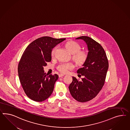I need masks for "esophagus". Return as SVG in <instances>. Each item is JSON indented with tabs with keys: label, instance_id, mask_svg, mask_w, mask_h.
I'll return each instance as SVG.
<instances>
[{
	"label": "esophagus",
	"instance_id": "34e87169",
	"mask_svg": "<svg viewBox=\"0 0 130 130\" xmlns=\"http://www.w3.org/2000/svg\"><path fill=\"white\" fill-rule=\"evenodd\" d=\"M64 76V75L63 74H59V78H60V77H63Z\"/></svg>",
	"mask_w": 130,
	"mask_h": 130
}]
</instances>
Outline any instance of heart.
Here are the masks:
<instances>
[{"mask_svg":"<svg viewBox=\"0 0 130 130\" xmlns=\"http://www.w3.org/2000/svg\"><path fill=\"white\" fill-rule=\"evenodd\" d=\"M65 47L73 55V59L77 64L81 65L84 63L87 58V53L86 52L80 51V46L79 44L74 41H69L65 44ZM57 49V47H54L51 51V55L54 56L55 52ZM74 66L71 62L63 63L60 64L58 66L59 71L63 73H66L69 70L73 69Z\"/></svg>","mask_w":130,"mask_h":130,"instance_id":"obj_1","label":"heart"}]
</instances>
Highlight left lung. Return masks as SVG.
Listing matches in <instances>:
<instances>
[{
	"instance_id": "obj_1",
	"label": "left lung",
	"mask_w": 130,
	"mask_h": 130,
	"mask_svg": "<svg viewBox=\"0 0 130 130\" xmlns=\"http://www.w3.org/2000/svg\"><path fill=\"white\" fill-rule=\"evenodd\" d=\"M76 39H83L85 42L88 53L83 68L77 71V73L84 78L79 81L72 77L73 80L69 89L71 96L76 101L86 102L95 98L102 90L109 63L103 48L94 39L87 36H81Z\"/></svg>"
}]
</instances>
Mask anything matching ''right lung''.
<instances>
[{
  "label": "right lung",
  "instance_id": "add662e5",
  "mask_svg": "<svg viewBox=\"0 0 130 130\" xmlns=\"http://www.w3.org/2000/svg\"><path fill=\"white\" fill-rule=\"evenodd\" d=\"M66 39L43 37L36 39L24 51L18 66L20 82L26 94L36 102H42L51 95L59 76H47L43 70L51 60V51Z\"/></svg>",
  "mask_w": 130,
  "mask_h": 130
}]
</instances>
